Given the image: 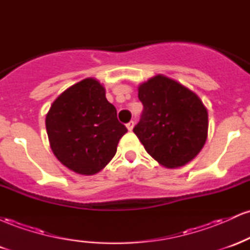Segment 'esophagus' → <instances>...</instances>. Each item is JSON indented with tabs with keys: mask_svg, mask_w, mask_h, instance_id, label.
Here are the masks:
<instances>
[{
	"mask_svg": "<svg viewBox=\"0 0 250 250\" xmlns=\"http://www.w3.org/2000/svg\"><path fill=\"white\" fill-rule=\"evenodd\" d=\"M134 125H135L134 121H130V122H128V123H127V128H128V130H129V131H131V130H133V128H134Z\"/></svg>",
	"mask_w": 250,
	"mask_h": 250,
	"instance_id": "obj_1",
	"label": "esophagus"
}]
</instances>
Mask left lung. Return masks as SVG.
Listing matches in <instances>:
<instances>
[{
  "label": "left lung",
  "mask_w": 250,
  "mask_h": 250,
  "mask_svg": "<svg viewBox=\"0 0 250 250\" xmlns=\"http://www.w3.org/2000/svg\"><path fill=\"white\" fill-rule=\"evenodd\" d=\"M143 104L133 131L147 153L166 168L187 165L208 136V111L194 91L165 75L139 85Z\"/></svg>",
  "instance_id": "left-lung-1"
}]
</instances>
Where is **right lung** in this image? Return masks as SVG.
I'll use <instances>...</instances> for the list:
<instances>
[{
  "mask_svg": "<svg viewBox=\"0 0 250 250\" xmlns=\"http://www.w3.org/2000/svg\"><path fill=\"white\" fill-rule=\"evenodd\" d=\"M45 128L56 159L81 175L101 171L127 133L116 108L105 99L104 87L91 77L57 97L45 116Z\"/></svg>",
  "mask_w": 250,
  "mask_h": 250,
  "instance_id": "right-lung-1",
  "label": "right lung"
}]
</instances>
